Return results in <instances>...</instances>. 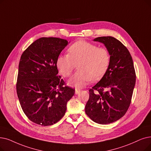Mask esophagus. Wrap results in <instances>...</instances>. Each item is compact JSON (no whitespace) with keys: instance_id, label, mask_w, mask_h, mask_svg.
Returning a JSON list of instances; mask_svg holds the SVG:
<instances>
[{"instance_id":"esophagus-1","label":"esophagus","mask_w":151,"mask_h":151,"mask_svg":"<svg viewBox=\"0 0 151 151\" xmlns=\"http://www.w3.org/2000/svg\"><path fill=\"white\" fill-rule=\"evenodd\" d=\"M80 92H81V89H77V88L75 89V93H76V94H79Z\"/></svg>"}]
</instances>
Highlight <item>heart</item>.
I'll use <instances>...</instances> for the list:
<instances>
[{"instance_id": "b5f03b06", "label": "heart", "mask_w": 151, "mask_h": 151, "mask_svg": "<svg viewBox=\"0 0 151 151\" xmlns=\"http://www.w3.org/2000/svg\"><path fill=\"white\" fill-rule=\"evenodd\" d=\"M68 54L58 56L57 67L63 77L69 76L76 67L69 83L76 88L84 86L91 80L97 81L107 71L110 63L109 50L96 44L80 40L68 49Z\"/></svg>"}]
</instances>
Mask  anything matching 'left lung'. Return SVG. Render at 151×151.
Instances as JSON below:
<instances>
[{
  "mask_svg": "<svg viewBox=\"0 0 151 151\" xmlns=\"http://www.w3.org/2000/svg\"><path fill=\"white\" fill-rule=\"evenodd\" d=\"M110 54L109 67L102 79L89 90L85 112L94 122L106 124L119 120L132 102L136 73L128 49L112 36L98 37Z\"/></svg>",
  "mask_w": 151,
  "mask_h": 151,
  "instance_id": "8db88e82",
  "label": "left lung"
}]
</instances>
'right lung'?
I'll list each match as a JSON object with an SVG mask.
<instances>
[{"mask_svg":"<svg viewBox=\"0 0 151 151\" xmlns=\"http://www.w3.org/2000/svg\"><path fill=\"white\" fill-rule=\"evenodd\" d=\"M68 42L58 37H41L21 56L16 84L23 112L32 122L49 126L64 116L75 89L58 76L57 59Z\"/></svg>","mask_w":151,"mask_h":151,"instance_id":"right-lung-1","label":"right lung"}]
</instances>
